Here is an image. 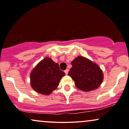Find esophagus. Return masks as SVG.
<instances>
[{
	"label": "esophagus",
	"instance_id": "34e87169",
	"mask_svg": "<svg viewBox=\"0 0 129 129\" xmlns=\"http://www.w3.org/2000/svg\"><path fill=\"white\" fill-rule=\"evenodd\" d=\"M64 72H65V73H66V74H68V69H66V70L64 71Z\"/></svg>",
	"mask_w": 129,
	"mask_h": 129
}]
</instances>
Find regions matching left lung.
Wrapping results in <instances>:
<instances>
[{
  "label": "left lung",
  "mask_w": 129,
  "mask_h": 129,
  "mask_svg": "<svg viewBox=\"0 0 129 129\" xmlns=\"http://www.w3.org/2000/svg\"><path fill=\"white\" fill-rule=\"evenodd\" d=\"M71 63L72 67L68 74L78 89L89 92L99 87L103 81L104 74L96 63L83 56H77Z\"/></svg>",
  "instance_id": "8db88e82"
}]
</instances>
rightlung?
Here are the masks:
<instances>
[{
    "mask_svg": "<svg viewBox=\"0 0 129 129\" xmlns=\"http://www.w3.org/2000/svg\"><path fill=\"white\" fill-rule=\"evenodd\" d=\"M65 73L59 64L46 57L39 62L30 74V84L36 92L48 95L56 89Z\"/></svg>",
    "mask_w": 129,
    "mask_h": 129,
    "instance_id": "1",
    "label": "right lung"
}]
</instances>
